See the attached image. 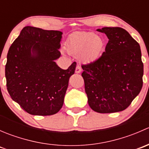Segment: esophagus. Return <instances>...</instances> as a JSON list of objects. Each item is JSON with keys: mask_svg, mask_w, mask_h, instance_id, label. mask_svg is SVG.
Returning <instances> with one entry per match:
<instances>
[{"mask_svg": "<svg viewBox=\"0 0 149 149\" xmlns=\"http://www.w3.org/2000/svg\"><path fill=\"white\" fill-rule=\"evenodd\" d=\"M82 69H81V67L80 65H78L77 66H76V73H80L81 72Z\"/></svg>", "mask_w": 149, "mask_h": 149, "instance_id": "esophagus-1", "label": "esophagus"}]
</instances>
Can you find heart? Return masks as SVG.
Here are the masks:
<instances>
[{
    "instance_id": "obj_1",
    "label": "heart",
    "mask_w": 149,
    "mask_h": 149,
    "mask_svg": "<svg viewBox=\"0 0 149 149\" xmlns=\"http://www.w3.org/2000/svg\"><path fill=\"white\" fill-rule=\"evenodd\" d=\"M105 41L93 32H83L74 36L69 41L67 51L75 57H81L86 62L97 61L102 53Z\"/></svg>"
}]
</instances>
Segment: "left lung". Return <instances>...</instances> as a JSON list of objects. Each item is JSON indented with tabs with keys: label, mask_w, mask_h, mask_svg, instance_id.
I'll list each match as a JSON object with an SVG mask.
<instances>
[{
	"label": "left lung",
	"mask_w": 149,
	"mask_h": 149,
	"mask_svg": "<svg viewBox=\"0 0 149 149\" xmlns=\"http://www.w3.org/2000/svg\"><path fill=\"white\" fill-rule=\"evenodd\" d=\"M97 31L104 33L109 41L97 61L81 65L88 105L99 113L120 112L130 106L142 88L141 48L121 27Z\"/></svg>",
	"instance_id": "1"
}]
</instances>
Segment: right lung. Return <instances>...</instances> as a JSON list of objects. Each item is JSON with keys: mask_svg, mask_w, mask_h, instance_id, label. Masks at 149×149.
<instances>
[{"mask_svg": "<svg viewBox=\"0 0 149 149\" xmlns=\"http://www.w3.org/2000/svg\"><path fill=\"white\" fill-rule=\"evenodd\" d=\"M62 32L27 26L8 49L6 87L10 97L33 115H52L62 108L69 78L76 63L67 70L55 60L61 56Z\"/></svg>", "mask_w": 149, "mask_h": 149, "instance_id": "1", "label": "right lung"}]
</instances>
